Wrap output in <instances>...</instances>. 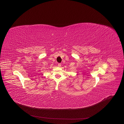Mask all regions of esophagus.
<instances>
[{
  "mask_svg": "<svg viewBox=\"0 0 124 124\" xmlns=\"http://www.w3.org/2000/svg\"><path fill=\"white\" fill-rule=\"evenodd\" d=\"M61 64H60V63L58 64V67H61Z\"/></svg>",
  "mask_w": 124,
  "mask_h": 124,
  "instance_id": "obj_1",
  "label": "esophagus"
}]
</instances>
